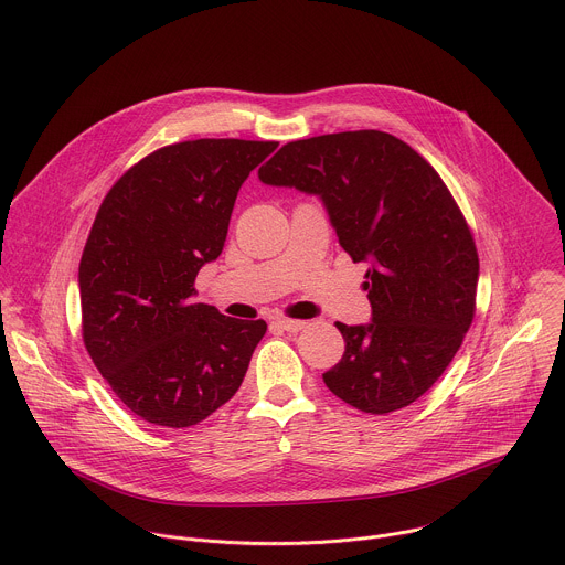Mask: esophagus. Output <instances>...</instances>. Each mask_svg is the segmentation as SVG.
Listing matches in <instances>:
<instances>
[{"label":"esophagus","mask_w":565,"mask_h":565,"mask_svg":"<svg viewBox=\"0 0 565 565\" xmlns=\"http://www.w3.org/2000/svg\"><path fill=\"white\" fill-rule=\"evenodd\" d=\"M277 326L286 332H299L303 328H308V321H301V319H288V317H279L277 319Z\"/></svg>","instance_id":"1"}]
</instances>
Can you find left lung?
I'll return each instance as SVG.
<instances>
[{"mask_svg":"<svg viewBox=\"0 0 565 565\" xmlns=\"http://www.w3.org/2000/svg\"><path fill=\"white\" fill-rule=\"evenodd\" d=\"M259 179L317 195L352 262H365L372 321H337L345 350L323 384L352 408L386 415L441 377L475 317L479 255L437 170L382 130L281 146Z\"/></svg>","mask_w":565,"mask_h":565,"instance_id":"left-lung-1","label":"left lung"}]
</instances>
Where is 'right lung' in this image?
Wrapping results in <instances>:
<instances>
[{"label":"right lung","instance_id":"obj_1","mask_svg":"<svg viewBox=\"0 0 565 565\" xmlns=\"http://www.w3.org/2000/svg\"><path fill=\"white\" fill-rule=\"evenodd\" d=\"M279 143L193 139L128 168L79 262L84 345L119 402L148 424L204 422L242 386L266 321L193 303L228 235L237 193Z\"/></svg>","mask_w":565,"mask_h":565}]
</instances>
